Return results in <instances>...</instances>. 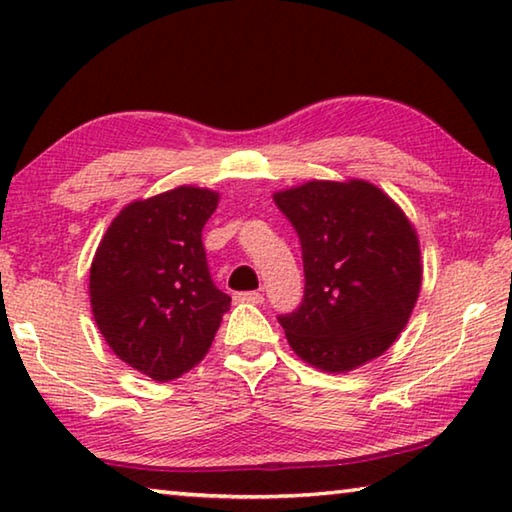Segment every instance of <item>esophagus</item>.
Here are the masks:
<instances>
[{"mask_svg":"<svg viewBox=\"0 0 512 512\" xmlns=\"http://www.w3.org/2000/svg\"><path fill=\"white\" fill-rule=\"evenodd\" d=\"M235 300L237 302H248V305H262L264 296H262V293H257V291H241V293H237Z\"/></svg>","mask_w":512,"mask_h":512,"instance_id":"1","label":"esophagus"}]
</instances>
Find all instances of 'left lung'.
<instances>
[{"label":"left lung","mask_w":512,"mask_h":512,"mask_svg":"<svg viewBox=\"0 0 512 512\" xmlns=\"http://www.w3.org/2000/svg\"><path fill=\"white\" fill-rule=\"evenodd\" d=\"M296 228L305 296L277 316L291 350L325 372L384 354L420 296V244L411 221L366 180H309L273 194Z\"/></svg>","instance_id":"obj_1"}]
</instances>
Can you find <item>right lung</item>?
<instances>
[{
  "label": "right lung",
  "instance_id": "add662e5",
  "mask_svg": "<svg viewBox=\"0 0 512 512\" xmlns=\"http://www.w3.org/2000/svg\"><path fill=\"white\" fill-rule=\"evenodd\" d=\"M216 205L219 194L189 185L135 201L115 216L92 259L99 332L121 361L155 381L192 370L230 309L201 239Z\"/></svg>",
  "mask_w": 512,
  "mask_h": 512
}]
</instances>
